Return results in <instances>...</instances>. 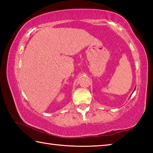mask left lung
<instances>
[{
    "instance_id": "left-lung-1",
    "label": "left lung",
    "mask_w": 153,
    "mask_h": 153,
    "mask_svg": "<svg viewBox=\"0 0 153 153\" xmlns=\"http://www.w3.org/2000/svg\"><path fill=\"white\" fill-rule=\"evenodd\" d=\"M135 89H136V88H135Z\"/></svg>"
}]
</instances>
